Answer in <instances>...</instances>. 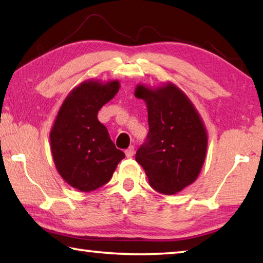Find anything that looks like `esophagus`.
Wrapping results in <instances>:
<instances>
[{
	"label": "esophagus",
	"mask_w": 263,
	"mask_h": 263,
	"mask_svg": "<svg viewBox=\"0 0 263 263\" xmlns=\"http://www.w3.org/2000/svg\"><path fill=\"white\" fill-rule=\"evenodd\" d=\"M125 154H126L127 158L133 157V154H135V147H133V146H130V147H128V148L125 151Z\"/></svg>",
	"instance_id": "obj_1"
}]
</instances>
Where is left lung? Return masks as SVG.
Here are the masks:
<instances>
[{
	"label": "left lung",
	"instance_id": "8db88e82",
	"mask_svg": "<svg viewBox=\"0 0 263 263\" xmlns=\"http://www.w3.org/2000/svg\"><path fill=\"white\" fill-rule=\"evenodd\" d=\"M137 99L147 106V141L137 151L149 184L175 195L197 180L205 161L208 132L201 115L183 90L171 81L151 87L137 84Z\"/></svg>",
	"mask_w": 263,
	"mask_h": 263
}]
</instances>
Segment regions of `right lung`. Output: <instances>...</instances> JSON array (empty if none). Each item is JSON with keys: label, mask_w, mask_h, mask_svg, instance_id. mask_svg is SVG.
Instances as JSON below:
<instances>
[{"label": "right lung", "mask_w": 263, "mask_h": 263, "mask_svg": "<svg viewBox=\"0 0 263 263\" xmlns=\"http://www.w3.org/2000/svg\"><path fill=\"white\" fill-rule=\"evenodd\" d=\"M118 80H84L62 102L50 132L55 168L66 183L82 193L105 184L125 158L97 119L104 104L117 94Z\"/></svg>", "instance_id": "add662e5"}]
</instances>
